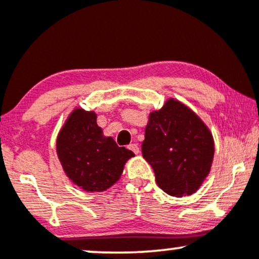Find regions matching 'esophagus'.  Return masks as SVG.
Masks as SVG:
<instances>
[{
    "label": "esophagus",
    "instance_id": "obj_1",
    "mask_svg": "<svg viewBox=\"0 0 259 259\" xmlns=\"http://www.w3.org/2000/svg\"><path fill=\"white\" fill-rule=\"evenodd\" d=\"M127 148H129V150H132L133 152L136 153V154L140 152V148H139V146L136 144H130L129 146H127Z\"/></svg>",
    "mask_w": 259,
    "mask_h": 259
}]
</instances>
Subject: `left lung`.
I'll list each match as a JSON object with an SVG mask.
<instances>
[{"label": "left lung", "instance_id": "1", "mask_svg": "<svg viewBox=\"0 0 259 259\" xmlns=\"http://www.w3.org/2000/svg\"><path fill=\"white\" fill-rule=\"evenodd\" d=\"M141 150L157 185L168 195L183 197L197 191L209 174L214 142L196 113L169 99L159 111L150 113Z\"/></svg>", "mask_w": 259, "mask_h": 259}]
</instances>
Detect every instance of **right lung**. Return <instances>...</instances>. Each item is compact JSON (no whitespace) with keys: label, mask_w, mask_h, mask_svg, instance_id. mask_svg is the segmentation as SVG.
<instances>
[{"label":"right lung","mask_w":259,"mask_h":259,"mask_svg":"<svg viewBox=\"0 0 259 259\" xmlns=\"http://www.w3.org/2000/svg\"><path fill=\"white\" fill-rule=\"evenodd\" d=\"M95 112L75 108L57 136V154L64 173L88 192H101L119 180L124 164L135 156L103 136Z\"/></svg>","instance_id":"1"}]
</instances>
